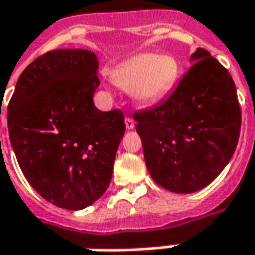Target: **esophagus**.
I'll list each match as a JSON object with an SVG mask.
<instances>
[{
  "mask_svg": "<svg viewBox=\"0 0 255 255\" xmlns=\"http://www.w3.org/2000/svg\"><path fill=\"white\" fill-rule=\"evenodd\" d=\"M125 125H126V129H128V130L134 129V121H133L131 118H129V116L125 118Z\"/></svg>",
  "mask_w": 255,
  "mask_h": 255,
  "instance_id": "esophagus-1",
  "label": "esophagus"
}]
</instances>
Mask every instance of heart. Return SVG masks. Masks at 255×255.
Returning <instances> with one entry per match:
<instances>
[{
	"instance_id": "b5f03b06",
	"label": "heart",
	"mask_w": 255,
	"mask_h": 255,
	"mask_svg": "<svg viewBox=\"0 0 255 255\" xmlns=\"http://www.w3.org/2000/svg\"><path fill=\"white\" fill-rule=\"evenodd\" d=\"M179 73L175 57L141 53L115 68L112 81L124 90H130L136 102L151 105L168 95L178 81Z\"/></svg>"
}]
</instances>
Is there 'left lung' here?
<instances>
[{
  "instance_id": "obj_1",
  "label": "left lung",
  "mask_w": 255,
  "mask_h": 255,
  "mask_svg": "<svg viewBox=\"0 0 255 255\" xmlns=\"http://www.w3.org/2000/svg\"><path fill=\"white\" fill-rule=\"evenodd\" d=\"M178 87L157 107L134 114L151 178L177 194L209 185L235 153L242 111L226 68L205 49Z\"/></svg>"
}]
</instances>
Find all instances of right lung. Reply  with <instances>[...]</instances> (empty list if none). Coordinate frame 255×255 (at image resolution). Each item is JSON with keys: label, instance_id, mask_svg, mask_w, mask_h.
Returning a JSON list of instances; mask_svg holds the SVG:
<instances>
[{"label": "right lung", "instance_id": "add662e5", "mask_svg": "<svg viewBox=\"0 0 255 255\" xmlns=\"http://www.w3.org/2000/svg\"><path fill=\"white\" fill-rule=\"evenodd\" d=\"M98 59L57 49L32 61L8 105L9 139L20 170L53 205L78 211L104 195L125 133L119 109L94 105Z\"/></svg>", "mask_w": 255, "mask_h": 255}]
</instances>
